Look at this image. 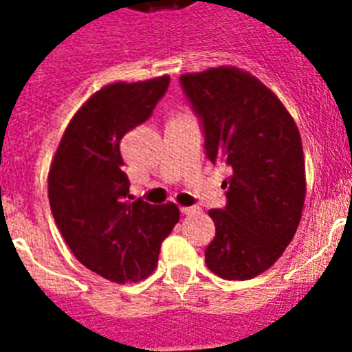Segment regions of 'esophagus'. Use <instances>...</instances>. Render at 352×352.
<instances>
[{
	"label": "esophagus",
	"mask_w": 352,
	"mask_h": 352,
	"mask_svg": "<svg viewBox=\"0 0 352 352\" xmlns=\"http://www.w3.org/2000/svg\"><path fill=\"white\" fill-rule=\"evenodd\" d=\"M197 206H181V214H193Z\"/></svg>",
	"instance_id": "obj_1"
}]
</instances>
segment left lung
<instances>
[{
  "label": "left lung",
  "instance_id": "8db88e82",
  "mask_svg": "<svg viewBox=\"0 0 352 352\" xmlns=\"http://www.w3.org/2000/svg\"><path fill=\"white\" fill-rule=\"evenodd\" d=\"M181 84L203 120L208 159L230 168L228 203L208 212L215 235L206 267L223 279L256 278L283 256L305 206L298 126L278 95L243 69L186 73Z\"/></svg>",
  "mask_w": 352,
  "mask_h": 352
}]
</instances>
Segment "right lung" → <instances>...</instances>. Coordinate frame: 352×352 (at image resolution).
<instances>
[{
	"label": "right lung",
	"mask_w": 352,
	"mask_h": 352,
	"mask_svg": "<svg viewBox=\"0 0 352 352\" xmlns=\"http://www.w3.org/2000/svg\"><path fill=\"white\" fill-rule=\"evenodd\" d=\"M170 76L104 85L74 113L49 168V204L63 239L84 267L126 283L146 279L162 241L179 223L173 203L129 201L120 140L164 96Z\"/></svg>",
	"instance_id": "add662e5"
}]
</instances>
